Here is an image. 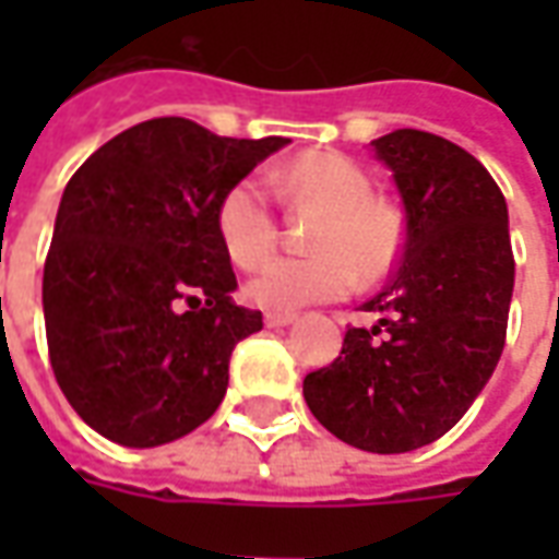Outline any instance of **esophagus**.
Returning a JSON list of instances; mask_svg holds the SVG:
<instances>
[{
	"mask_svg": "<svg viewBox=\"0 0 559 559\" xmlns=\"http://www.w3.org/2000/svg\"><path fill=\"white\" fill-rule=\"evenodd\" d=\"M263 320H266L269 329H281V326H290V323H296V314H278V311H269Z\"/></svg>",
	"mask_w": 559,
	"mask_h": 559,
	"instance_id": "34e87169",
	"label": "esophagus"
}]
</instances>
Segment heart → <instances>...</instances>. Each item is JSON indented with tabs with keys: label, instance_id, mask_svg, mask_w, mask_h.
<instances>
[{
	"label": "heart",
	"instance_id": "1",
	"mask_svg": "<svg viewBox=\"0 0 559 559\" xmlns=\"http://www.w3.org/2000/svg\"><path fill=\"white\" fill-rule=\"evenodd\" d=\"M287 200L314 203L323 218L311 230L308 257H281L248 281V299L272 311H293L350 293L356 272L377 281L395 266L401 221L395 209L377 200L362 164L341 152H305L275 176ZM215 227L236 266L257 269L278 248V218L266 182L245 176L221 197Z\"/></svg>",
	"mask_w": 559,
	"mask_h": 559
}]
</instances>
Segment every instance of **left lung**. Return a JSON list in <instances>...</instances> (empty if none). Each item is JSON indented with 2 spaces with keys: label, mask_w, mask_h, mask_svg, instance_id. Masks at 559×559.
<instances>
[{
  "label": "left lung",
  "mask_w": 559,
  "mask_h": 559,
  "mask_svg": "<svg viewBox=\"0 0 559 559\" xmlns=\"http://www.w3.org/2000/svg\"><path fill=\"white\" fill-rule=\"evenodd\" d=\"M407 212L401 266L347 329L341 356L305 377L314 419L344 443L399 455L433 443L491 380L515 284L509 212L491 173L452 140L399 128L371 140Z\"/></svg>",
  "instance_id": "obj_1"
}]
</instances>
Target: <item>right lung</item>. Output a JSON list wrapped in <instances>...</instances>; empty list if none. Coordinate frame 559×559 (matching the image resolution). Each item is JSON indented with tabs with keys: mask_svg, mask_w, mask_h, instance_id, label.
Wrapping results in <instances>:
<instances>
[{
	"mask_svg": "<svg viewBox=\"0 0 559 559\" xmlns=\"http://www.w3.org/2000/svg\"><path fill=\"white\" fill-rule=\"evenodd\" d=\"M287 143L160 116L107 140L71 176L44 263V326L56 383L102 437L148 449L218 411L233 347L263 314L230 299L215 212Z\"/></svg>",
	"mask_w": 559,
	"mask_h": 559,
	"instance_id": "obj_1",
	"label": "right lung"
}]
</instances>
